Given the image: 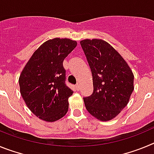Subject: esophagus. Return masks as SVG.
Masks as SVG:
<instances>
[{
	"mask_svg": "<svg viewBox=\"0 0 154 154\" xmlns=\"http://www.w3.org/2000/svg\"><path fill=\"white\" fill-rule=\"evenodd\" d=\"M75 88H76V90H79V89H80V85H79V84H77V85H75Z\"/></svg>",
	"mask_w": 154,
	"mask_h": 154,
	"instance_id": "34e87169",
	"label": "esophagus"
}]
</instances>
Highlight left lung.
Masks as SVG:
<instances>
[{"mask_svg":"<svg viewBox=\"0 0 154 154\" xmlns=\"http://www.w3.org/2000/svg\"><path fill=\"white\" fill-rule=\"evenodd\" d=\"M92 75L93 92L83 98L88 112L99 120L115 118L129 103L134 75L126 61L102 39L80 42Z\"/></svg>","mask_w":154,"mask_h":154,"instance_id":"left-lung-1","label":"left lung"}]
</instances>
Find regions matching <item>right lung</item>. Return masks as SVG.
<instances>
[{
  "instance_id": "1",
  "label": "right lung",
  "mask_w": 154,
  "mask_h": 154,
  "mask_svg": "<svg viewBox=\"0 0 154 154\" xmlns=\"http://www.w3.org/2000/svg\"><path fill=\"white\" fill-rule=\"evenodd\" d=\"M77 45L69 38L50 39L33 53L19 77L23 99L37 117L46 122L60 119L69 109L73 91L65 85L63 61Z\"/></svg>"
}]
</instances>
